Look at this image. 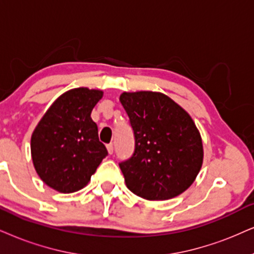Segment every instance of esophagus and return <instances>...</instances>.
<instances>
[{"label": "esophagus", "instance_id": "1", "mask_svg": "<svg viewBox=\"0 0 254 254\" xmlns=\"http://www.w3.org/2000/svg\"><path fill=\"white\" fill-rule=\"evenodd\" d=\"M107 149H108L109 155H112V153H114V145H112V144H108Z\"/></svg>", "mask_w": 254, "mask_h": 254}]
</instances>
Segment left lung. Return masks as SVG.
Returning <instances> with one entry per match:
<instances>
[{
    "mask_svg": "<svg viewBox=\"0 0 254 254\" xmlns=\"http://www.w3.org/2000/svg\"><path fill=\"white\" fill-rule=\"evenodd\" d=\"M120 101L134 136L133 155L120 163L127 189L147 200H166L188 190L204 156L190 115L160 92H123Z\"/></svg>",
    "mask_w": 254,
    "mask_h": 254,
    "instance_id": "obj_1",
    "label": "left lung"
}]
</instances>
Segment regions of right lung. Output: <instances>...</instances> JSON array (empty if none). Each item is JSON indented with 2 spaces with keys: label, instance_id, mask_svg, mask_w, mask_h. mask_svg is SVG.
Listing matches in <instances>:
<instances>
[{
  "label": "right lung",
  "instance_id": "1",
  "mask_svg": "<svg viewBox=\"0 0 254 254\" xmlns=\"http://www.w3.org/2000/svg\"><path fill=\"white\" fill-rule=\"evenodd\" d=\"M103 96L101 90L76 88L64 92L42 117L31 136V158L37 175L62 193L88 184L108 156L98 139L92 109Z\"/></svg>",
  "mask_w": 254,
  "mask_h": 254
}]
</instances>
